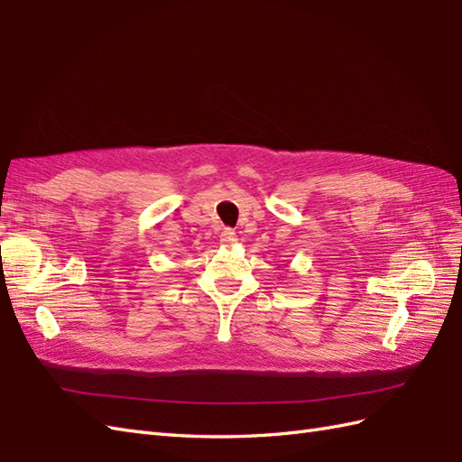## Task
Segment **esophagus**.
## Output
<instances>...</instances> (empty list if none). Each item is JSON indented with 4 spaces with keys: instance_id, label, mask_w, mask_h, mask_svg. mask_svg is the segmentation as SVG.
<instances>
[{
    "instance_id": "34e87169",
    "label": "esophagus",
    "mask_w": 462,
    "mask_h": 462,
    "mask_svg": "<svg viewBox=\"0 0 462 462\" xmlns=\"http://www.w3.org/2000/svg\"><path fill=\"white\" fill-rule=\"evenodd\" d=\"M219 241L225 243V245H231V243L237 241V233H235L233 229H229V227H225L221 231V235H219Z\"/></svg>"
}]
</instances>
